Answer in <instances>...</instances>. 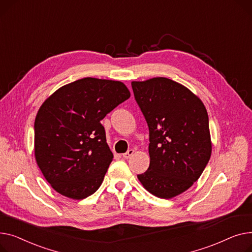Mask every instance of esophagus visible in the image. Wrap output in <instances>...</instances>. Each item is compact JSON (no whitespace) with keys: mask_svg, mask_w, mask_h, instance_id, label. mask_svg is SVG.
<instances>
[{"mask_svg":"<svg viewBox=\"0 0 252 252\" xmlns=\"http://www.w3.org/2000/svg\"><path fill=\"white\" fill-rule=\"evenodd\" d=\"M133 155H134V150H129L127 153L123 154V158L127 159V158H130Z\"/></svg>","mask_w":252,"mask_h":252,"instance_id":"obj_1","label":"esophagus"}]
</instances>
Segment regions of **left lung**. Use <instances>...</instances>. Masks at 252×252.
<instances>
[{"label": "left lung", "mask_w": 252, "mask_h": 252, "mask_svg": "<svg viewBox=\"0 0 252 252\" xmlns=\"http://www.w3.org/2000/svg\"><path fill=\"white\" fill-rule=\"evenodd\" d=\"M131 85L150 129V167L137 178L155 196L173 198L198 180L210 160L208 112L197 95L169 78Z\"/></svg>", "instance_id": "8db88e82"}]
</instances>
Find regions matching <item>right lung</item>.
<instances>
[{"mask_svg": "<svg viewBox=\"0 0 252 252\" xmlns=\"http://www.w3.org/2000/svg\"><path fill=\"white\" fill-rule=\"evenodd\" d=\"M129 97L121 81L86 77L42 102L34 121V157L58 193L80 200L99 188L114 158L100 120Z\"/></svg>", "mask_w": 252, "mask_h": 252, "instance_id": "add662e5", "label": "right lung"}]
</instances>
